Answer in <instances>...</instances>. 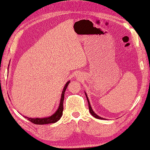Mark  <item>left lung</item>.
Returning a JSON list of instances; mask_svg holds the SVG:
<instances>
[{
    "label": "left lung",
    "mask_w": 150,
    "mask_h": 150,
    "mask_svg": "<svg viewBox=\"0 0 150 150\" xmlns=\"http://www.w3.org/2000/svg\"><path fill=\"white\" fill-rule=\"evenodd\" d=\"M84 93H85V95H86V99H87V100H88V106H89V112H90V113L91 114V115L93 116L94 117H95L96 118H97V119H100V120H105V118H102V117L99 116V115H97V114H96V113H95V112L93 111V110L92 107H91V105H90V103H89V99H88V96H87V94H86V92H84Z\"/></svg>",
    "instance_id": "1"
}]
</instances>
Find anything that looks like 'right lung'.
Listing matches in <instances>:
<instances>
[{
	"instance_id": "add662e5",
	"label": "right lung",
	"mask_w": 150,
	"mask_h": 150,
	"mask_svg": "<svg viewBox=\"0 0 150 150\" xmlns=\"http://www.w3.org/2000/svg\"><path fill=\"white\" fill-rule=\"evenodd\" d=\"M70 81H68L66 84H65V86L63 88L62 92L61 94V100H60V103H59V107H58L57 110L56 111V112L52 115L51 116H50L48 117H45V118H29V117L25 116V118H27L29 121L30 122H33L34 124H35V125H47V124H51V123H54L56 122L57 121H59L60 118H61V116L62 115V112H63V102L64 99V94H65V91H66L69 83Z\"/></svg>"
}]
</instances>
